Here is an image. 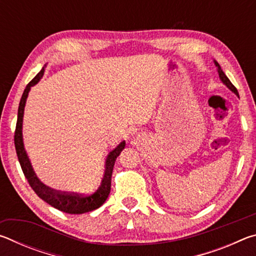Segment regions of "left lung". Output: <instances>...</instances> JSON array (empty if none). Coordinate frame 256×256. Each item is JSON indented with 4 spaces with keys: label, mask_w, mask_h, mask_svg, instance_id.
Returning <instances> with one entry per match:
<instances>
[{
    "label": "left lung",
    "mask_w": 256,
    "mask_h": 256,
    "mask_svg": "<svg viewBox=\"0 0 256 256\" xmlns=\"http://www.w3.org/2000/svg\"><path fill=\"white\" fill-rule=\"evenodd\" d=\"M214 64H216V68H218V73H219V78H220V80L222 81V84L227 86L228 89H230L232 92L236 94V96H238V92H237V89L235 88V86H234L232 82H230V80L228 79L227 78V76L224 74V71L222 70V68H220V66H219V63L216 62V60H214ZM240 97V96H238Z\"/></svg>",
    "instance_id": "left-lung-1"
}]
</instances>
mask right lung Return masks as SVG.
<instances>
[{
  "label": "right lung",
  "mask_w": 256,
  "mask_h": 256,
  "mask_svg": "<svg viewBox=\"0 0 256 256\" xmlns=\"http://www.w3.org/2000/svg\"><path fill=\"white\" fill-rule=\"evenodd\" d=\"M44 72L45 68H42L40 72L27 84L19 104L18 120H16V126L14 132V146L20 166L22 168L26 178H27L29 185L32 186V188L34 190V193H36L42 200L48 203L50 206H54L55 209L71 214H86V212L96 210L99 206L104 204V202L107 200L108 196H110L112 168H114L116 158L120 156V151L124 149L125 141L120 142L115 149H112L110 152L108 154L105 162V174H104L100 186H99L98 190L94 193L88 194V196H82V194L78 193L60 192V190H55L48 188V186H46L44 183H42L40 180L38 178L36 174H34L32 162H30L28 154L24 150L22 138V120L26 102H27L30 88L38 84V81H40L42 79V76H44Z\"/></svg>",
  "instance_id": "right-lung-1"
}]
</instances>
